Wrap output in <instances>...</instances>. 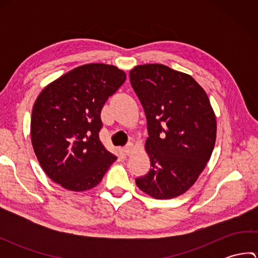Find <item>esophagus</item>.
<instances>
[{
  "label": "esophagus",
  "instance_id": "34e87169",
  "mask_svg": "<svg viewBox=\"0 0 258 258\" xmlns=\"http://www.w3.org/2000/svg\"><path fill=\"white\" fill-rule=\"evenodd\" d=\"M134 149H135V146H134V144H132V143H130L128 145H126V146L124 147V152L126 153V155H131V154H132V153H133Z\"/></svg>",
  "mask_w": 258,
  "mask_h": 258
}]
</instances>
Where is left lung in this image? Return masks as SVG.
<instances>
[{
    "label": "left lung",
    "instance_id": "obj_1",
    "mask_svg": "<svg viewBox=\"0 0 258 258\" xmlns=\"http://www.w3.org/2000/svg\"><path fill=\"white\" fill-rule=\"evenodd\" d=\"M130 80L146 115L145 150L152 166L136 185L156 200L174 199L193 186L210 161L215 113L190 75L166 65H138Z\"/></svg>",
    "mask_w": 258,
    "mask_h": 258
}]
</instances>
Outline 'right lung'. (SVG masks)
<instances>
[{
	"label": "right lung",
	"instance_id": "1",
	"mask_svg": "<svg viewBox=\"0 0 258 258\" xmlns=\"http://www.w3.org/2000/svg\"><path fill=\"white\" fill-rule=\"evenodd\" d=\"M126 79L114 65H81L44 87L32 111L31 141L53 182L73 191L100 184L116 161L101 143V111Z\"/></svg>",
	"mask_w": 258,
	"mask_h": 258
}]
</instances>
